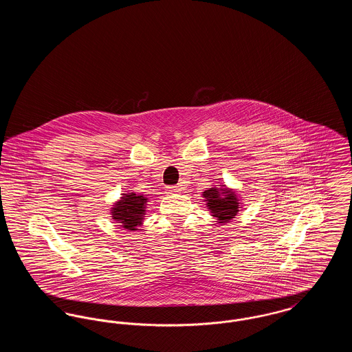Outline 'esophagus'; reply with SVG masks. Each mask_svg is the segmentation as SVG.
I'll return each mask as SVG.
<instances>
[{
    "instance_id": "obj_1",
    "label": "esophagus",
    "mask_w": 352,
    "mask_h": 352,
    "mask_svg": "<svg viewBox=\"0 0 352 352\" xmlns=\"http://www.w3.org/2000/svg\"><path fill=\"white\" fill-rule=\"evenodd\" d=\"M182 190V187H179V186H168L166 187V191L170 192V194H173V192H179Z\"/></svg>"
}]
</instances>
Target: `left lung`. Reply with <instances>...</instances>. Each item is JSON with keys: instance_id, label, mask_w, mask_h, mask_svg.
<instances>
[{"instance_id": "obj_1", "label": "left lung", "mask_w": 352, "mask_h": 352, "mask_svg": "<svg viewBox=\"0 0 352 352\" xmlns=\"http://www.w3.org/2000/svg\"><path fill=\"white\" fill-rule=\"evenodd\" d=\"M201 197L206 201L207 210L220 224L230 223L239 214L241 208L240 206H243L237 192L226 184H220V187H210L201 192Z\"/></svg>"}]
</instances>
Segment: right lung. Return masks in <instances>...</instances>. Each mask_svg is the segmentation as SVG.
<instances>
[{
	"mask_svg": "<svg viewBox=\"0 0 352 352\" xmlns=\"http://www.w3.org/2000/svg\"><path fill=\"white\" fill-rule=\"evenodd\" d=\"M148 201L149 199L142 194L124 192L121 198L113 203L111 208V218L120 223L124 230L137 231L144 223Z\"/></svg>",
	"mask_w": 352,
	"mask_h": 352,
	"instance_id": "1",
	"label": "right lung"
}]
</instances>
